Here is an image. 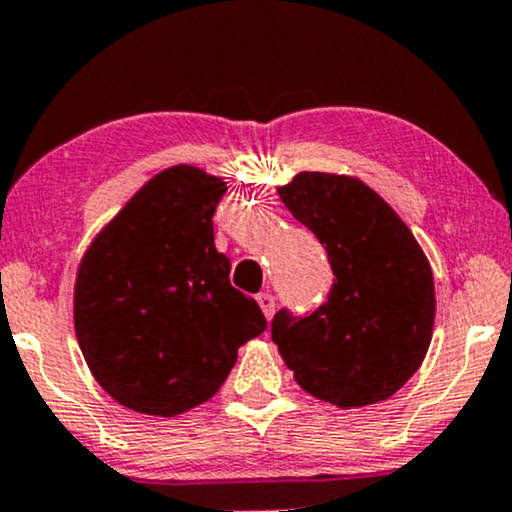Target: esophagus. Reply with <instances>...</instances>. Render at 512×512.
<instances>
[{"label": "esophagus", "mask_w": 512, "mask_h": 512, "mask_svg": "<svg viewBox=\"0 0 512 512\" xmlns=\"http://www.w3.org/2000/svg\"><path fill=\"white\" fill-rule=\"evenodd\" d=\"M257 303H260L264 317L269 320V317L274 315V296H272V293H257Z\"/></svg>", "instance_id": "obj_1"}]
</instances>
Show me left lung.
I'll return each instance as SVG.
<instances>
[{"mask_svg": "<svg viewBox=\"0 0 512 512\" xmlns=\"http://www.w3.org/2000/svg\"><path fill=\"white\" fill-rule=\"evenodd\" d=\"M325 245L334 284L305 317L279 310L272 339L305 392L358 409L392 397L424 363L436 289L424 250L375 190L351 175L298 173L279 187Z\"/></svg>", "mask_w": 512, "mask_h": 512, "instance_id": "1", "label": "left lung"}]
</instances>
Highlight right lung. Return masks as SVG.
<instances>
[{
    "label": "right lung",
    "instance_id": "1",
    "mask_svg": "<svg viewBox=\"0 0 512 512\" xmlns=\"http://www.w3.org/2000/svg\"><path fill=\"white\" fill-rule=\"evenodd\" d=\"M226 182L166 168L93 238L76 272L74 330L98 385L122 407L178 416L219 392L238 349L267 330L214 245Z\"/></svg>",
    "mask_w": 512,
    "mask_h": 512
}]
</instances>
